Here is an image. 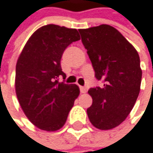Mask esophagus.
Returning <instances> with one entry per match:
<instances>
[{
    "label": "esophagus",
    "mask_w": 153,
    "mask_h": 153,
    "mask_svg": "<svg viewBox=\"0 0 153 153\" xmlns=\"http://www.w3.org/2000/svg\"><path fill=\"white\" fill-rule=\"evenodd\" d=\"M80 92L83 93V94L85 93V92H86V88H85V86H80Z\"/></svg>",
    "instance_id": "obj_1"
}]
</instances>
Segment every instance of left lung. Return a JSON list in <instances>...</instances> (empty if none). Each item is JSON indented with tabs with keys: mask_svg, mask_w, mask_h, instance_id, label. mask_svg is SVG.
I'll return each mask as SVG.
<instances>
[{
	"mask_svg": "<svg viewBox=\"0 0 153 153\" xmlns=\"http://www.w3.org/2000/svg\"><path fill=\"white\" fill-rule=\"evenodd\" d=\"M94 76L103 85L90 88L91 123L100 130L121 124L134 106L140 93L142 69L137 50L116 29L102 24L78 30Z\"/></svg>",
	"mask_w": 153,
	"mask_h": 153,
	"instance_id": "obj_1",
	"label": "left lung"
}]
</instances>
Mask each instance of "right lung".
<instances>
[{
    "instance_id": "right-lung-1",
    "label": "right lung",
    "mask_w": 153,
    "mask_h": 153,
    "mask_svg": "<svg viewBox=\"0 0 153 153\" xmlns=\"http://www.w3.org/2000/svg\"><path fill=\"white\" fill-rule=\"evenodd\" d=\"M80 39L76 29L48 24L38 29L25 44L16 64L17 98L28 119L39 129L63 127L79 87L59 82L66 78L60 60L64 50Z\"/></svg>"
}]
</instances>
